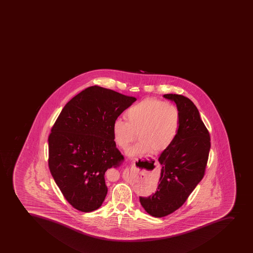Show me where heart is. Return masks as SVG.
I'll return each instance as SVG.
<instances>
[{"label":"heart","instance_id":"b5f03b06","mask_svg":"<svg viewBox=\"0 0 253 253\" xmlns=\"http://www.w3.org/2000/svg\"><path fill=\"white\" fill-rule=\"evenodd\" d=\"M126 117L127 120L115 119L112 130L114 142L121 148H126L139 134V140L125 151L131 158L167 150L179 127L178 108L157 99H145L132 105L126 112Z\"/></svg>","mask_w":253,"mask_h":253}]
</instances>
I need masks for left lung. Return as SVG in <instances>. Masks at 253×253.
I'll return each mask as SVG.
<instances>
[{
	"instance_id": "left-lung-1",
	"label": "left lung",
	"mask_w": 253,
	"mask_h": 253,
	"mask_svg": "<svg viewBox=\"0 0 253 253\" xmlns=\"http://www.w3.org/2000/svg\"><path fill=\"white\" fill-rule=\"evenodd\" d=\"M180 114L175 139L160 156L162 172L155 193L139 197L146 212L162 217L179 209L205 175L210 153V135L196 105L182 95L166 94Z\"/></svg>"
}]
</instances>
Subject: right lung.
<instances>
[{
    "instance_id": "obj_1",
    "label": "right lung",
    "mask_w": 253,
    "mask_h": 253,
    "mask_svg": "<svg viewBox=\"0 0 253 253\" xmlns=\"http://www.w3.org/2000/svg\"><path fill=\"white\" fill-rule=\"evenodd\" d=\"M136 98L89 86L62 109L48 136V167L62 195L81 212L97 210L107 195L105 173L124 157L113 123Z\"/></svg>"
}]
</instances>
